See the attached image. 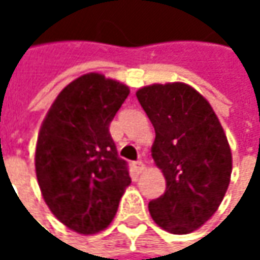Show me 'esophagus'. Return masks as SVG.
I'll return each mask as SVG.
<instances>
[{
	"instance_id": "obj_1",
	"label": "esophagus",
	"mask_w": 260,
	"mask_h": 260,
	"mask_svg": "<svg viewBox=\"0 0 260 260\" xmlns=\"http://www.w3.org/2000/svg\"><path fill=\"white\" fill-rule=\"evenodd\" d=\"M134 169H135V172H137V173H141V172L146 169V166H144V162H143V161H135V162H134Z\"/></svg>"
}]
</instances>
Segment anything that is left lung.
Segmentation results:
<instances>
[{
  "instance_id": "obj_1",
  "label": "left lung",
  "mask_w": 260,
  "mask_h": 260,
  "mask_svg": "<svg viewBox=\"0 0 260 260\" xmlns=\"http://www.w3.org/2000/svg\"><path fill=\"white\" fill-rule=\"evenodd\" d=\"M137 99L155 128L152 158L166 192L149 203L153 221L175 235L194 232L218 209L232 175V152L209 102L183 82L152 84Z\"/></svg>"
}]
</instances>
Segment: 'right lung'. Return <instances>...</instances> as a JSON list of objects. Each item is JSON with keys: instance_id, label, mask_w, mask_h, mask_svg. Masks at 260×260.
Returning <instances> with one entry per match:
<instances>
[{"instance_id": "add662e5", "label": "right lung", "mask_w": 260, "mask_h": 260, "mask_svg": "<svg viewBox=\"0 0 260 260\" xmlns=\"http://www.w3.org/2000/svg\"><path fill=\"white\" fill-rule=\"evenodd\" d=\"M128 94L129 87L116 79L85 74L60 91L42 123L37 182L51 212L74 232L104 231L131 183L110 134Z\"/></svg>"}]
</instances>
